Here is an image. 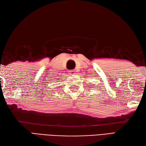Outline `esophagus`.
Masks as SVG:
<instances>
[{"label": "esophagus", "mask_w": 146, "mask_h": 146, "mask_svg": "<svg viewBox=\"0 0 146 146\" xmlns=\"http://www.w3.org/2000/svg\"><path fill=\"white\" fill-rule=\"evenodd\" d=\"M69 72V75L70 76H73L74 75H75L76 74V70H71Z\"/></svg>", "instance_id": "obj_1"}]
</instances>
